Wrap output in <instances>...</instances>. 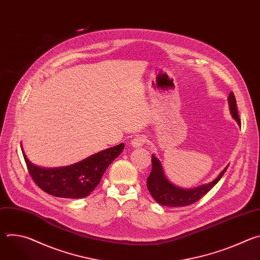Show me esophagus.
Returning <instances> with one entry per match:
<instances>
[{"label": "esophagus", "instance_id": "obj_1", "mask_svg": "<svg viewBox=\"0 0 260 260\" xmlns=\"http://www.w3.org/2000/svg\"><path fill=\"white\" fill-rule=\"evenodd\" d=\"M144 142H145V137L144 136H136L131 141V144H132L133 147L139 148V147H142L144 145Z\"/></svg>", "mask_w": 260, "mask_h": 260}]
</instances>
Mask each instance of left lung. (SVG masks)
Segmentation results:
<instances>
[{
    "instance_id": "obj_1",
    "label": "left lung",
    "mask_w": 260,
    "mask_h": 260,
    "mask_svg": "<svg viewBox=\"0 0 260 260\" xmlns=\"http://www.w3.org/2000/svg\"><path fill=\"white\" fill-rule=\"evenodd\" d=\"M229 105H230V111L232 117L237 121V123L241 126V120L238 114L237 109V102L235 94L233 92L229 95ZM152 170L147 178V187L149 192L151 193L152 198L157 202L158 204L167 207H185L191 204H194L199 200H201L205 194L208 193L210 189L213 188V186L218 183V181L221 179V177L224 175L226 169L229 166L224 168L218 177L213 180L210 183L203 184L201 186L186 189L178 187L177 185L173 184L165 175L164 169L161 166L160 160L152 154Z\"/></svg>"
}]
</instances>
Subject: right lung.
Returning a JSON list of instances; mask_svg holds the SVG:
<instances>
[{
	"mask_svg": "<svg viewBox=\"0 0 260 260\" xmlns=\"http://www.w3.org/2000/svg\"><path fill=\"white\" fill-rule=\"evenodd\" d=\"M124 149V144L108 148L71 166L60 168H41L34 165L22 154L35 183L45 192L63 199L88 197L98 186L105 171Z\"/></svg>",
	"mask_w": 260,
	"mask_h": 260,
	"instance_id": "add662e5",
	"label": "right lung"
}]
</instances>
